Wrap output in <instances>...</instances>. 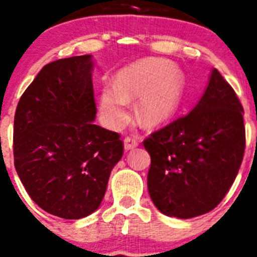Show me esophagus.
Wrapping results in <instances>:
<instances>
[{
  "mask_svg": "<svg viewBox=\"0 0 257 257\" xmlns=\"http://www.w3.org/2000/svg\"><path fill=\"white\" fill-rule=\"evenodd\" d=\"M139 145V139L135 136H127L124 138V149L126 151H131V149L136 148Z\"/></svg>",
  "mask_w": 257,
  "mask_h": 257,
  "instance_id": "34e87169",
  "label": "esophagus"
}]
</instances>
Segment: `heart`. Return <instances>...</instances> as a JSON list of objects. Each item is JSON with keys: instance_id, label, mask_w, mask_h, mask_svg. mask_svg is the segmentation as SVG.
Instances as JSON below:
<instances>
[{"instance_id": "b5f03b06", "label": "heart", "mask_w": 257, "mask_h": 257, "mask_svg": "<svg viewBox=\"0 0 257 257\" xmlns=\"http://www.w3.org/2000/svg\"><path fill=\"white\" fill-rule=\"evenodd\" d=\"M185 79L172 63L149 58L136 61L117 74L115 86L108 85L100 95V113L109 126H122L128 118V100L140 97L138 112L148 126L169 121L183 101Z\"/></svg>"}]
</instances>
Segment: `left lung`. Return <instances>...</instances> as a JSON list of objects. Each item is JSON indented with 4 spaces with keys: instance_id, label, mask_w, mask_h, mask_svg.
Returning a JSON list of instances; mask_svg holds the SVG:
<instances>
[{
    "instance_id": "1",
    "label": "left lung",
    "mask_w": 257,
    "mask_h": 257,
    "mask_svg": "<svg viewBox=\"0 0 257 257\" xmlns=\"http://www.w3.org/2000/svg\"><path fill=\"white\" fill-rule=\"evenodd\" d=\"M151 154L148 190L167 216L190 219L216 207L234 183L246 148L243 106L212 69L192 112L143 142Z\"/></svg>"
}]
</instances>
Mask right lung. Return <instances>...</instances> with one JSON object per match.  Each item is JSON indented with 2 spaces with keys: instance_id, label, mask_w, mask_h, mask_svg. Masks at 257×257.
Returning a JSON list of instances; mask_svg holds the SVG:
<instances>
[{
  "instance_id": "1",
  "label": "right lung",
  "mask_w": 257,
  "mask_h": 257,
  "mask_svg": "<svg viewBox=\"0 0 257 257\" xmlns=\"http://www.w3.org/2000/svg\"><path fill=\"white\" fill-rule=\"evenodd\" d=\"M91 55L45 65L20 97L14 118V165L46 212L78 220L94 212L123 154L119 134L94 124Z\"/></svg>"
}]
</instances>
